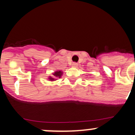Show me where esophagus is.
Listing matches in <instances>:
<instances>
[{"label":"esophagus","instance_id":"esophagus-1","mask_svg":"<svg viewBox=\"0 0 135 135\" xmlns=\"http://www.w3.org/2000/svg\"><path fill=\"white\" fill-rule=\"evenodd\" d=\"M77 66H78L77 62H73V63L72 64V66H73V67H77Z\"/></svg>","mask_w":135,"mask_h":135}]
</instances>
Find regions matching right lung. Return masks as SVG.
Returning <instances> with one entry per match:
<instances>
[{
	"label": "right lung",
	"instance_id": "right-lung-1",
	"mask_svg": "<svg viewBox=\"0 0 135 135\" xmlns=\"http://www.w3.org/2000/svg\"><path fill=\"white\" fill-rule=\"evenodd\" d=\"M62 71H61V70H57L55 73H53V76H53V77L50 76L48 79L50 81H55V80H56L57 78H60L61 77V76H62Z\"/></svg>",
	"mask_w": 135,
	"mask_h": 135
}]
</instances>
